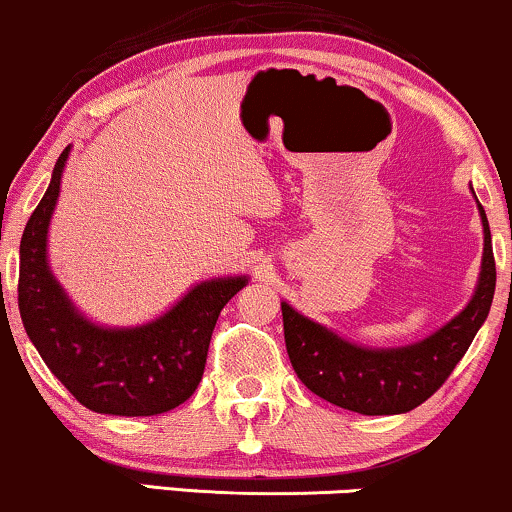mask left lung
Returning a JSON list of instances; mask_svg holds the SVG:
<instances>
[{
	"instance_id": "obj_1",
	"label": "left lung",
	"mask_w": 512,
	"mask_h": 512,
	"mask_svg": "<svg viewBox=\"0 0 512 512\" xmlns=\"http://www.w3.org/2000/svg\"><path fill=\"white\" fill-rule=\"evenodd\" d=\"M479 214L484 224V260L477 291L458 317L420 343L391 350L353 346L281 303L288 357L307 389L360 415H400L441 389L484 324L496 291L491 231L482 205Z\"/></svg>"
}]
</instances>
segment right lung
<instances>
[{
	"mask_svg": "<svg viewBox=\"0 0 512 512\" xmlns=\"http://www.w3.org/2000/svg\"><path fill=\"white\" fill-rule=\"evenodd\" d=\"M66 157L69 147L21 238L18 310L26 334L54 377L88 410L121 417L174 410L195 393L219 312L248 279L200 283L164 317L135 329H102L80 317L47 264V229Z\"/></svg>",
	"mask_w": 512,
	"mask_h": 512,
	"instance_id": "right-lung-1",
	"label": "right lung"
}]
</instances>
